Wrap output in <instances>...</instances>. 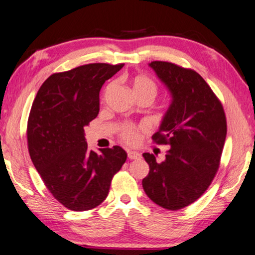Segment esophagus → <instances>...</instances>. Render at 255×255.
<instances>
[{
  "instance_id": "obj_1",
  "label": "esophagus",
  "mask_w": 255,
  "mask_h": 255,
  "mask_svg": "<svg viewBox=\"0 0 255 255\" xmlns=\"http://www.w3.org/2000/svg\"><path fill=\"white\" fill-rule=\"evenodd\" d=\"M128 158L130 159V160H135V159L140 158V154L136 151H128Z\"/></svg>"
}]
</instances>
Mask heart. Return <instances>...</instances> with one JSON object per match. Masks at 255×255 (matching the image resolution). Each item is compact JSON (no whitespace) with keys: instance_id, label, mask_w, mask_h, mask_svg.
Returning a JSON list of instances; mask_svg holds the SVG:
<instances>
[{"instance_id":"1","label":"heart","mask_w":255,"mask_h":255,"mask_svg":"<svg viewBox=\"0 0 255 255\" xmlns=\"http://www.w3.org/2000/svg\"><path fill=\"white\" fill-rule=\"evenodd\" d=\"M132 91H134L136 97H147L153 101L158 94V86L151 78L144 74L135 75L131 80ZM113 89V83L106 87L104 90V98L111 93ZM120 137L127 144H135L139 139V130L137 127L132 125H124L120 129Z\"/></svg>"}]
</instances>
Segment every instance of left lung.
<instances>
[{"label": "left lung", "instance_id": "8db88e82", "mask_svg": "<svg viewBox=\"0 0 255 255\" xmlns=\"http://www.w3.org/2000/svg\"><path fill=\"white\" fill-rule=\"evenodd\" d=\"M150 66L173 96L152 139L170 147L161 162L155 161L153 154H143L150 172L142 184L153 203L177 211L200 198L218 173L227 136L226 113L221 101L196 71L161 60L151 62Z\"/></svg>", "mask_w": 255, "mask_h": 255}]
</instances>
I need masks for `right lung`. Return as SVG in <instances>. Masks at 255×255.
I'll return each mask as SVG.
<instances>
[{"label": "right lung", "instance_id": "right-lung-1", "mask_svg": "<svg viewBox=\"0 0 255 255\" xmlns=\"http://www.w3.org/2000/svg\"><path fill=\"white\" fill-rule=\"evenodd\" d=\"M124 64L93 63L51 74L40 87L27 121V146L54 198L74 212L89 211L108 197L127 159L123 147L88 149L85 127L100 112V91Z\"/></svg>", "mask_w": 255, "mask_h": 255}]
</instances>
